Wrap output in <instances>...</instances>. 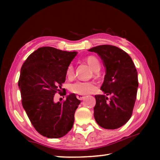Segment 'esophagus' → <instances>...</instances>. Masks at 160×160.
Listing matches in <instances>:
<instances>
[{
  "label": "esophagus",
  "instance_id": "34e87169",
  "mask_svg": "<svg viewBox=\"0 0 160 160\" xmlns=\"http://www.w3.org/2000/svg\"><path fill=\"white\" fill-rule=\"evenodd\" d=\"M76 97H77V98L80 100H82L85 99V97L84 95H82V94H77Z\"/></svg>",
  "mask_w": 160,
  "mask_h": 160
}]
</instances>
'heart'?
Segmentation results:
<instances>
[{
	"instance_id": "heart-1",
	"label": "heart",
	"mask_w": 160,
	"mask_h": 160,
	"mask_svg": "<svg viewBox=\"0 0 160 160\" xmlns=\"http://www.w3.org/2000/svg\"><path fill=\"white\" fill-rule=\"evenodd\" d=\"M89 66L94 71H99L101 67L99 59L95 56H90L85 59ZM66 76L68 78L73 77L74 75V68L72 65H69L66 69ZM96 89V85L94 82H82V81H77V82L72 84L70 86V91L72 93L82 94V95H87V94L91 93Z\"/></svg>"
}]
</instances>
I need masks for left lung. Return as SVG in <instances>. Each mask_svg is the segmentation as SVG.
<instances>
[{"label": "left lung", "instance_id": "8db88e82", "mask_svg": "<svg viewBox=\"0 0 160 160\" xmlns=\"http://www.w3.org/2000/svg\"><path fill=\"white\" fill-rule=\"evenodd\" d=\"M89 51L97 53L106 67L101 87L104 94L95 95L94 118L102 128H118L132 116L138 87L137 70L131 56L115 46L100 45Z\"/></svg>", "mask_w": 160, "mask_h": 160}]
</instances>
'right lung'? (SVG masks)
Returning a JSON list of instances; mask_svg holds the SVG:
<instances>
[{
  "mask_svg": "<svg viewBox=\"0 0 160 160\" xmlns=\"http://www.w3.org/2000/svg\"><path fill=\"white\" fill-rule=\"evenodd\" d=\"M76 54L41 47L28 56L21 68L18 86L22 104L36 131L48 138L64 136L73 126L80 101L70 94L66 100L56 103L54 96L61 92L66 69Z\"/></svg>",
  "mask_w": 160,
  "mask_h": 160,
  "instance_id": "obj_1",
  "label": "right lung"
}]
</instances>
